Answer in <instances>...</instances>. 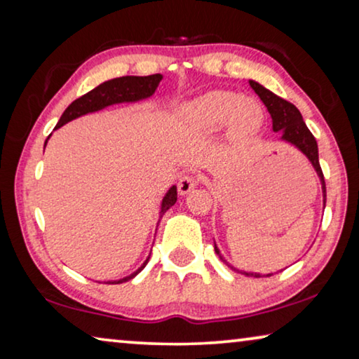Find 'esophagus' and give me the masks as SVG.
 Wrapping results in <instances>:
<instances>
[{"instance_id":"esophagus-1","label":"esophagus","mask_w":359,"mask_h":359,"mask_svg":"<svg viewBox=\"0 0 359 359\" xmlns=\"http://www.w3.org/2000/svg\"><path fill=\"white\" fill-rule=\"evenodd\" d=\"M199 181H201L199 176H196V175H184L183 178L180 180V183H178V193L181 196L191 193V191H193L196 186L199 184Z\"/></svg>"}]
</instances>
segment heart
I'll use <instances>...</instances> for the list:
<instances>
[{
	"label": "heart",
	"mask_w": 359,
	"mask_h": 359,
	"mask_svg": "<svg viewBox=\"0 0 359 359\" xmlns=\"http://www.w3.org/2000/svg\"><path fill=\"white\" fill-rule=\"evenodd\" d=\"M263 121L257 101L233 91H210L180 109V122L193 132H212L230 124L235 137L253 135Z\"/></svg>",
	"instance_id": "heart-1"
}]
</instances>
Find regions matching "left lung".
Masks as SVG:
<instances>
[{
	"label": "left lung",
	"mask_w": 359,
	"mask_h": 359,
	"mask_svg": "<svg viewBox=\"0 0 359 359\" xmlns=\"http://www.w3.org/2000/svg\"><path fill=\"white\" fill-rule=\"evenodd\" d=\"M250 86L253 88L255 93L259 96V100L264 102V106L268 107L269 114H271L273 119V130L274 132H283V139L286 142H291L292 145H296L299 150L302 151L304 155L307 156L309 161H311L313 168H316L318 178L322 181V189H323V208H325L327 201V191H325V180H323V173L320 168V163H318V147L316 137L312 135V132L307 129L306 122H304L301 112L292 102H289L283 97H279L271 93L266 88H263L259 83L250 80ZM215 248V253L220 257V252L217 247ZM222 258V257H220ZM224 259V258H222ZM225 262V259H224ZM232 268V266H230ZM235 269V268H232ZM238 271V269H235ZM242 273V271H238ZM245 276H253V278H262V274L258 273H243ZM264 276V274H263ZM266 276H271V274H266Z\"/></svg>",
	"instance_id": "obj_1"
}]
</instances>
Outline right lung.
<instances>
[{"label":"right lung","mask_w":359,"mask_h":359,"mask_svg":"<svg viewBox=\"0 0 359 359\" xmlns=\"http://www.w3.org/2000/svg\"><path fill=\"white\" fill-rule=\"evenodd\" d=\"M160 73L156 75H149V76H121V78H114V80L104 81L102 85L96 86L95 90H91L86 95H83L81 97H78L72 102L70 106L67 107L65 112H63L60 121L55 126V129L62 127L67 122H70L76 117H80L83 114H88V112H95L100 111L102 107L111 106V104H117V102H132V101H140L145 100V97H150L154 95L156 86L161 81ZM47 144V142H46ZM176 198H178V193H176V186L170 188L168 193L161 201V212L160 217H163V214L168 210L171 205L176 203ZM150 257L145 259V263L137 269L135 273H132L130 276H127L124 279H119V281H109V284H119V283H126L137 276L142 269L147 266Z\"/></svg>","instance_id":"right-lung-1"}]
</instances>
